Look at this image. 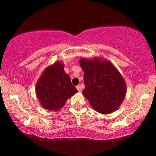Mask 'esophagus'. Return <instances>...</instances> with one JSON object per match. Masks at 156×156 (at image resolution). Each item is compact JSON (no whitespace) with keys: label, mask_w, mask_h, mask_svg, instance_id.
Masks as SVG:
<instances>
[{"label":"esophagus","mask_w":156,"mask_h":156,"mask_svg":"<svg viewBox=\"0 0 156 156\" xmlns=\"http://www.w3.org/2000/svg\"><path fill=\"white\" fill-rule=\"evenodd\" d=\"M76 89H78V92H82V88H81V87H80V85L77 86Z\"/></svg>","instance_id":"esophagus-1"}]
</instances>
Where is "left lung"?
Listing matches in <instances>:
<instances>
[{"mask_svg": "<svg viewBox=\"0 0 156 156\" xmlns=\"http://www.w3.org/2000/svg\"><path fill=\"white\" fill-rule=\"evenodd\" d=\"M83 69L85 88L83 95L96 112L108 114L115 112L124 101L126 83L110 61L102 58L79 61Z\"/></svg>", "mask_w": 156, "mask_h": 156, "instance_id": "left-lung-1", "label": "left lung"}]
</instances>
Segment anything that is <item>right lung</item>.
<instances>
[{
    "label": "right lung",
    "instance_id": "add662e5",
    "mask_svg": "<svg viewBox=\"0 0 156 156\" xmlns=\"http://www.w3.org/2000/svg\"><path fill=\"white\" fill-rule=\"evenodd\" d=\"M63 62L57 61L44 69L36 84V94L44 108L56 112L78 90L64 72Z\"/></svg>",
    "mask_w": 156,
    "mask_h": 156
}]
</instances>
